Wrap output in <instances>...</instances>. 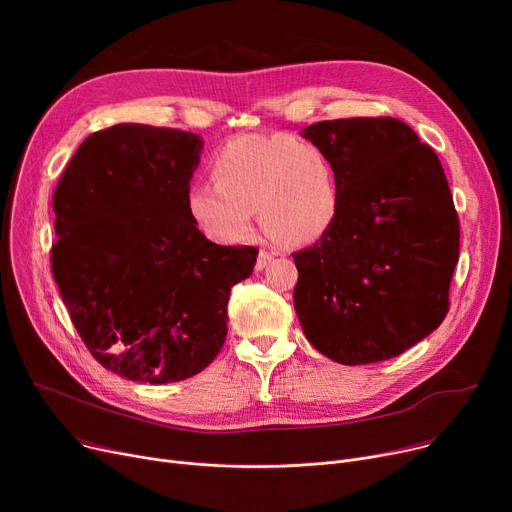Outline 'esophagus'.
Here are the masks:
<instances>
[{
    "instance_id": "34e87169",
    "label": "esophagus",
    "mask_w": 512,
    "mask_h": 512,
    "mask_svg": "<svg viewBox=\"0 0 512 512\" xmlns=\"http://www.w3.org/2000/svg\"><path fill=\"white\" fill-rule=\"evenodd\" d=\"M272 259H274V255H272L270 251H265V249H261V251H259V257H257V263H255V270H257V272L265 270V267H267V263H270Z\"/></svg>"
}]
</instances>
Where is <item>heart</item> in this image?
<instances>
[{"label": "heart", "mask_w": 512, "mask_h": 512, "mask_svg": "<svg viewBox=\"0 0 512 512\" xmlns=\"http://www.w3.org/2000/svg\"><path fill=\"white\" fill-rule=\"evenodd\" d=\"M213 180H197L186 209L218 245H236L261 228L286 247L324 238L340 213V180L332 157L290 134H238L211 157Z\"/></svg>", "instance_id": "1"}]
</instances>
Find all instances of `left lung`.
<instances>
[{
	"instance_id": "left-lung-1",
	"label": "left lung",
	"mask_w": 512,
	"mask_h": 512,
	"mask_svg": "<svg viewBox=\"0 0 512 512\" xmlns=\"http://www.w3.org/2000/svg\"><path fill=\"white\" fill-rule=\"evenodd\" d=\"M340 180V213L313 247L292 253L294 309L307 340L342 365L392 359L448 313L461 224L436 151L402 120L315 122Z\"/></svg>"
}]
</instances>
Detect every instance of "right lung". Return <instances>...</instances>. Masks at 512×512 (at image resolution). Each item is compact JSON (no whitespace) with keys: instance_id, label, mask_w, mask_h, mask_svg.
<instances>
[{"instance_id":"add662e5","label":"right lung","mask_w":512,"mask_h":512,"mask_svg":"<svg viewBox=\"0 0 512 512\" xmlns=\"http://www.w3.org/2000/svg\"><path fill=\"white\" fill-rule=\"evenodd\" d=\"M201 147L193 132L116 124L85 139L53 193V280L89 353L132 382H180L218 357L230 290L257 261L188 215Z\"/></svg>"}]
</instances>
